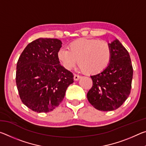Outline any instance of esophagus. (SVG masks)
I'll use <instances>...</instances> for the list:
<instances>
[{
    "label": "esophagus",
    "mask_w": 146,
    "mask_h": 146,
    "mask_svg": "<svg viewBox=\"0 0 146 146\" xmlns=\"http://www.w3.org/2000/svg\"><path fill=\"white\" fill-rule=\"evenodd\" d=\"M81 78V76L78 75H76V74H75L74 75V80H78V79H80Z\"/></svg>",
    "instance_id": "34e87169"
}]
</instances>
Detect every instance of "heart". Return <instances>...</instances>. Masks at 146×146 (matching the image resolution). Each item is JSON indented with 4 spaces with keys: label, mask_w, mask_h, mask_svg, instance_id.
<instances>
[{
    "label": "heart",
    "mask_w": 146,
    "mask_h": 146,
    "mask_svg": "<svg viewBox=\"0 0 146 146\" xmlns=\"http://www.w3.org/2000/svg\"><path fill=\"white\" fill-rule=\"evenodd\" d=\"M58 58L67 70L73 68L78 60L81 70L88 74H97L109 66L112 58V49L106 41L81 38L70 43L69 49H59Z\"/></svg>",
    "instance_id": "heart-1"
}]
</instances>
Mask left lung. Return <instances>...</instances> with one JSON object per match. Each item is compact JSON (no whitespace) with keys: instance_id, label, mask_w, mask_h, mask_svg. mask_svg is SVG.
Here are the masks:
<instances>
[{"instance_id":"obj_1","label":"left lung","mask_w":146,"mask_h":146,"mask_svg":"<svg viewBox=\"0 0 146 146\" xmlns=\"http://www.w3.org/2000/svg\"><path fill=\"white\" fill-rule=\"evenodd\" d=\"M112 58L102 72L91 76L93 86L87 94L88 100L98 110L109 111L118 109L129 97L133 70L129 54L116 39L109 44Z\"/></svg>"}]
</instances>
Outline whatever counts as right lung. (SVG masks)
Instances as JSON below:
<instances>
[{"label": "right lung", "instance_id": "add662e5", "mask_svg": "<svg viewBox=\"0 0 146 146\" xmlns=\"http://www.w3.org/2000/svg\"><path fill=\"white\" fill-rule=\"evenodd\" d=\"M62 42L39 38L28 44L17 64L16 84L20 98L33 111L48 113L62 101L73 82V75L60 64Z\"/></svg>", "mask_w": 146, "mask_h": 146}]
</instances>
